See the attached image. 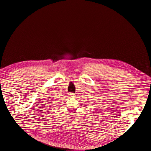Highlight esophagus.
<instances>
[{
  "mask_svg": "<svg viewBox=\"0 0 151 151\" xmlns=\"http://www.w3.org/2000/svg\"><path fill=\"white\" fill-rule=\"evenodd\" d=\"M70 96H75V94L73 93H70Z\"/></svg>",
  "mask_w": 151,
  "mask_h": 151,
  "instance_id": "34e87169",
  "label": "esophagus"
}]
</instances>
